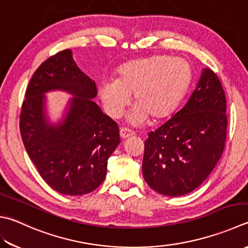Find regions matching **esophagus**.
I'll return each instance as SVG.
<instances>
[{"instance_id": "34e87169", "label": "esophagus", "mask_w": 248, "mask_h": 248, "mask_svg": "<svg viewBox=\"0 0 248 248\" xmlns=\"http://www.w3.org/2000/svg\"><path fill=\"white\" fill-rule=\"evenodd\" d=\"M135 133L133 132V130H130V129H128V128H126V127H122L120 129V136L122 137L123 139H125V138H128V137H130V136H133Z\"/></svg>"}]
</instances>
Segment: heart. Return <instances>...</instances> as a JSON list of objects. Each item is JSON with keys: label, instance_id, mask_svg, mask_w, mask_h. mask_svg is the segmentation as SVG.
I'll return each instance as SVG.
<instances>
[{"label": "heart", "instance_id": "b5f03b06", "mask_svg": "<svg viewBox=\"0 0 248 248\" xmlns=\"http://www.w3.org/2000/svg\"><path fill=\"white\" fill-rule=\"evenodd\" d=\"M192 81V69L182 58L155 55L125 62L116 69V78L99 84V96L111 118H119L134 93L129 121L138 124L149 116L154 121L170 118L178 108Z\"/></svg>", "mask_w": 248, "mask_h": 248}]
</instances>
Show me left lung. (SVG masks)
I'll return each instance as SVG.
<instances>
[{"instance_id":"1","label":"left lung","mask_w":248,"mask_h":248,"mask_svg":"<svg viewBox=\"0 0 248 248\" xmlns=\"http://www.w3.org/2000/svg\"><path fill=\"white\" fill-rule=\"evenodd\" d=\"M227 101L221 82L204 69L186 106L149 133L144 141L142 174L157 193L179 197L207 178L226 144Z\"/></svg>"}]
</instances>
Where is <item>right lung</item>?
Segmentation results:
<instances>
[{"label":"right lung","mask_w":248,"mask_h":248,"mask_svg":"<svg viewBox=\"0 0 248 248\" xmlns=\"http://www.w3.org/2000/svg\"><path fill=\"white\" fill-rule=\"evenodd\" d=\"M53 89L75 96L57 125H49L44 112L43 94ZM96 96L95 82L78 68L70 49L46 59L27 87L19 118L22 142L42 178L62 194L83 195L97 189L121 142L118 125L92 100Z\"/></svg>","instance_id":"add662e5"}]
</instances>
